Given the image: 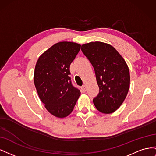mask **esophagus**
<instances>
[{"label": "esophagus", "instance_id": "1", "mask_svg": "<svg viewBox=\"0 0 156 156\" xmlns=\"http://www.w3.org/2000/svg\"><path fill=\"white\" fill-rule=\"evenodd\" d=\"M81 90H82L83 92H86V90H87V87H86L85 85H83V86L81 87Z\"/></svg>", "mask_w": 156, "mask_h": 156}]
</instances>
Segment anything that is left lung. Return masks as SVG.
<instances>
[{
    "label": "left lung",
    "instance_id": "8db88e82",
    "mask_svg": "<svg viewBox=\"0 0 156 156\" xmlns=\"http://www.w3.org/2000/svg\"><path fill=\"white\" fill-rule=\"evenodd\" d=\"M95 71L100 91L93 99L97 109L109 114L124 102L129 88V71L124 59L112 46L100 41L81 46Z\"/></svg>",
    "mask_w": 156,
    "mask_h": 156
}]
</instances>
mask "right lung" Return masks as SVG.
Instances as JSON below:
<instances>
[{
	"instance_id": "obj_1",
	"label": "right lung",
	"mask_w": 156,
	"mask_h": 156,
	"mask_svg": "<svg viewBox=\"0 0 156 156\" xmlns=\"http://www.w3.org/2000/svg\"><path fill=\"white\" fill-rule=\"evenodd\" d=\"M81 49L74 42L62 41L42 54L36 64L34 81L42 103L58 118L68 116L81 94L72 83L70 64Z\"/></svg>"
}]
</instances>
